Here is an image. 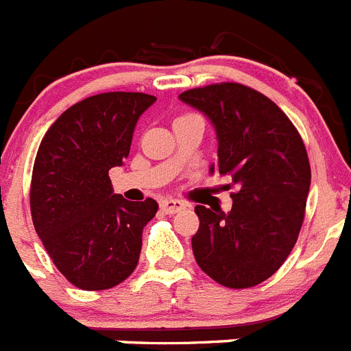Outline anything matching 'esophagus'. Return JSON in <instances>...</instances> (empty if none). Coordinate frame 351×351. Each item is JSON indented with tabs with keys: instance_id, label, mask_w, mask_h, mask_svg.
<instances>
[{
	"instance_id": "1",
	"label": "esophagus",
	"mask_w": 351,
	"mask_h": 351,
	"mask_svg": "<svg viewBox=\"0 0 351 351\" xmlns=\"http://www.w3.org/2000/svg\"><path fill=\"white\" fill-rule=\"evenodd\" d=\"M160 208H162V211H166V213L173 215L185 210V208H187V203H183L180 199H162V201H160Z\"/></svg>"
}]
</instances>
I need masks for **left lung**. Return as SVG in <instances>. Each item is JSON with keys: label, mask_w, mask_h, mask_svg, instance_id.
Returning <instances> with one entry per match:
<instances>
[{"label": "left lung", "mask_w": 351, "mask_h": 351, "mask_svg": "<svg viewBox=\"0 0 351 351\" xmlns=\"http://www.w3.org/2000/svg\"><path fill=\"white\" fill-rule=\"evenodd\" d=\"M180 99L213 124L219 160L210 171L238 185L229 213L195 206V262L229 289L258 285L287 261L304 220L311 168L301 134L269 97L234 82L185 90Z\"/></svg>", "instance_id": "obj_1"}]
</instances>
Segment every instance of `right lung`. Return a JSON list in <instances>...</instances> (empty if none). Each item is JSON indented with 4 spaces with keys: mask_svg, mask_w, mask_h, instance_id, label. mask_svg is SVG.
I'll list each match as a JSON object with an SVG mask.
<instances>
[{
    "mask_svg": "<svg viewBox=\"0 0 351 351\" xmlns=\"http://www.w3.org/2000/svg\"><path fill=\"white\" fill-rule=\"evenodd\" d=\"M157 97L103 93L69 106L45 132L31 178V217L62 276L82 290H106L136 269L143 227L157 201L113 194L108 171L129 156L141 113Z\"/></svg>",
    "mask_w": 351,
    "mask_h": 351,
    "instance_id": "1",
    "label": "right lung"
}]
</instances>
